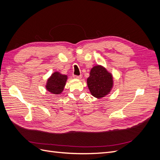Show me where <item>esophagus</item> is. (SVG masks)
Segmentation results:
<instances>
[{"label":"esophagus","instance_id":"esophagus-1","mask_svg":"<svg viewBox=\"0 0 160 160\" xmlns=\"http://www.w3.org/2000/svg\"><path fill=\"white\" fill-rule=\"evenodd\" d=\"M73 77H74V78L77 79H81L82 78V75H79V76H77V75H74Z\"/></svg>","mask_w":160,"mask_h":160}]
</instances>
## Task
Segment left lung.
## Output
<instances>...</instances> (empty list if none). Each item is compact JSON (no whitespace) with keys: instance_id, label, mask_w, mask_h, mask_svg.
I'll list each match as a JSON object with an SVG mask.
<instances>
[{"instance_id":"1","label":"left lung","mask_w":160,"mask_h":160,"mask_svg":"<svg viewBox=\"0 0 160 160\" xmlns=\"http://www.w3.org/2000/svg\"><path fill=\"white\" fill-rule=\"evenodd\" d=\"M91 94L97 99L103 98L110 93L113 88V75L101 65L93 67L87 79Z\"/></svg>"}]
</instances>
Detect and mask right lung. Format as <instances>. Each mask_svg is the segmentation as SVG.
Returning <instances> with one entry per match:
<instances>
[{
	"label": "right lung",
	"instance_id": "1",
	"mask_svg": "<svg viewBox=\"0 0 160 160\" xmlns=\"http://www.w3.org/2000/svg\"><path fill=\"white\" fill-rule=\"evenodd\" d=\"M68 77L62 75L61 72L55 71L47 79L45 88L52 94L56 95H60L64 90Z\"/></svg>",
	"mask_w": 160,
	"mask_h": 160
}]
</instances>
